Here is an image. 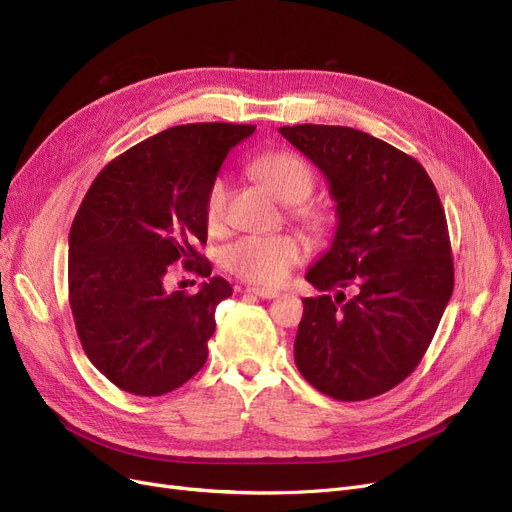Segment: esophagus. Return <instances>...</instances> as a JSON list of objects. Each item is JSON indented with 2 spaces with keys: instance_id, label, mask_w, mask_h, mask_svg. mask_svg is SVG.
Listing matches in <instances>:
<instances>
[{
  "instance_id": "1",
  "label": "esophagus",
  "mask_w": 512,
  "mask_h": 512,
  "mask_svg": "<svg viewBox=\"0 0 512 512\" xmlns=\"http://www.w3.org/2000/svg\"><path fill=\"white\" fill-rule=\"evenodd\" d=\"M245 294H252V296H258V298H264V300H273L279 296L277 290H271V288H245L243 290Z\"/></svg>"
}]
</instances>
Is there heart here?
Instances as JSON below:
<instances>
[{"label":"heart","instance_id":"1","mask_svg":"<svg viewBox=\"0 0 512 512\" xmlns=\"http://www.w3.org/2000/svg\"><path fill=\"white\" fill-rule=\"evenodd\" d=\"M252 172L281 201L290 203L292 216L313 229L325 224V210L309 201L315 189V170L304 157L290 151H273L252 161ZM231 185L224 176L212 180L203 199V220L212 233L227 227ZM306 258L304 243L288 233L281 235H245L224 250V269L245 283L279 285L290 271Z\"/></svg>","mask_w":512,"mask_h":512}]
</instances>
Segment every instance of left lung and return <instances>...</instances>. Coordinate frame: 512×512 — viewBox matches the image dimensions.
I'll use <instances>...</instances> for the list:
<instances>
[{"mask_svg":"<svg viewBox=\"0 0 512 512\" xmlns=\"http://www.w3.org/2000/svg\"><path fill=\"white\" fill-rule=\"evenodd\" d=\"M336 199L334 241L306 273L294 359L304 380L338 401H363L410 376L454 292L447 220L420 161L344 126H283ZM354 296L346 299L341 290Z\"/></svg>","mask_w":512,"mask_h":512,"instance_id":"obj_1","label":"left lung"}]
</instances>
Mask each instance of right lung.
<instances>
[{"label": "right lung", "mask_w": 512, "mask_h": 512, "mask_svg": "<svg viewBox=\"0 0 512 512\" xmlns=\"http://www.w3.org/2000/svg\"><path fill=\"white\" fill-rule=\"evenodd\" d=\"M256 126L185 124L115 157L94 178L69 233V304L81 346L121 391L159 397L208 359L216 306L233 294L212 277L197 294L163 288L170 264L201 277L203 199L224 157Z\"/></svg>", "instance_id": "right-lung-1"}]
</instances>
